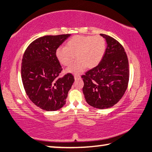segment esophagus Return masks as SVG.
Listing matches in <instances>:
<instances>
[{"label": "esophagus", "mask_w": 152, "mask_h": 152, "mask_svg": "<svg viewBox=\"0 0 152 152\" xmlns=\"http://www.w3.org/2000/svg\"><path fill=\"white\" fill-rule=\"evenodd\" d=\"M74 79H75V80H78V79L80 78V76H78V75H74Z\"/></svg>", "instance_id": "34e87169"}]
</instances>
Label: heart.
<instances>
[{"mask_svg":"<svg viewBox=\"0 0 152 152\" xmlns=\"http://www.w3.org/2000/svg\"><path fill=\"white\" fill-rule=\"evenodd\" d=\"M106 42L101 36L75 35L70 38L66 47L58 48L56 56L59 62L64 66H69L78 58L75 63L69 66L66 71L78 74L86 67L93 68L101 62L106 51Z\"/></svg>","mask_w":152,"mask_h":152,"instance_id":"1","label":"heart"}]
</instances>
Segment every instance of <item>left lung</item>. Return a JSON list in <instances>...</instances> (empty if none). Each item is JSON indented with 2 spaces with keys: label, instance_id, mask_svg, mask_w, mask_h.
I'll return each mask as SVG.
<instances>
[{
  "label": "left lung",
  "instance_id": "8db88e82",
  "mask_svg": "<svg viewBox=\"0 0 152 152\" xmlns=\"http://www.w3.org/2000/svg\"><path fill=\"white\" fill-rule=\"evenodd\" d=\"M107 42L104 55L99 65L82 75L83 93L87 103L99 109L117 104L127 90L129 70L124 48L109 35L101 34Z\"/></svg>",
  "mask_w": 152,
  "mask_h": 152
}]
</instances>
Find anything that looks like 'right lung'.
<instances>
[{
  "mask_svg": "<svg viewBox=\"0 0 152 152\" xmlns=\"http://www.w3.org/2000/svg\"><path fill=\"white\" fill-rule=\"evenodd\" d=\"M70 34L45 35L31 43L25 50L21 64L23 84L29 99L36 106L54 111L66 104L74 83L70 73L59 77L62 68L56 51Z\"/></svg>",
  "mask_w": 152,
  "mask_h": 152,
  "instance_id": "add662e5",
  "label": "right lung"
}]
</instances>
